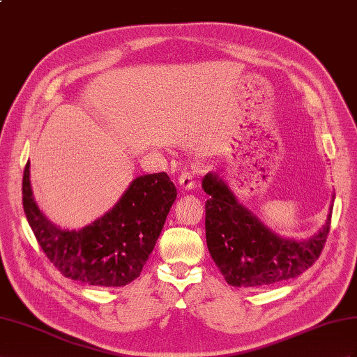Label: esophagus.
<instances>
[{"label": "esophagus", "mask_w": 357, "mask_h": 357, "mask_svg": "<svg viewBox=\"0 0 357 357\" xmlns=\"http://www.w3.org/2000/svg\"><path fill=\"white\" fill-rule=\"evenodd\" d=\"M178 181H179V185L184 190H191L195 187V175L188 170L181 172Z\"/></svg>", "instance_id": "esophagus-1"}]
</instances>
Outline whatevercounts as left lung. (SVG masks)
Instances as JSON below:
<instances>
[{"label":"left lung","instance_id":"8db88e82","mask_svg":"<svg viewBox=\"0 0 357 357\" xmlns=\"http://www.w3.org/2000/svg\"><path fill=\"white\" fill-rule=\"evenodd\" d=\"M202 185L206 244L217 267L232 287L259 288L300 276L321 255L332 213L324 227L307 241L283 240L236 202L225 182L208 173Z\"/></svg>","mask_w":357,"mask_h":357}]
</instances>
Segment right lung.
<instances>
[{
	"label": "right lung",
	"mask_w": 357,
	"mask_h": 357,
	"mask_svg": "<svg viewBox=\"0 0 357 357\" xmlns=\"http://www.w3.org/2000/svg\"><path fill=\"white\" fill-rule=\"evenodd\" d=\"M175 199L166 172L139 176L104 217L79 231H63L36 205L30 162L24 169L22 205L36 240L63 276L86 285L123 287L139 278Z\"/></svg>",
	"instance_id": "right-lung-1"
}]
</instances>
